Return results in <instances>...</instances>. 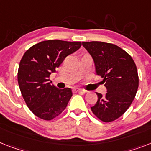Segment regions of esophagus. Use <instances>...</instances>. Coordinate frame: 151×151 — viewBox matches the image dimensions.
<instances>
[{"mask_svg":"<svg viewBox=\"0 0 151 151\" xmlns=\"http://www.w3.org/2000/svg\"><path fill=\"white\" fill-rule=\"evenodd\" d=\"M74 91L75 92H79V93H85L87 92V91L85 90H82V89H74Z\"/></svg>","mask_w":151,"mask_h":151,"instance_id":"1","label":"esophagus"}]
</instances>
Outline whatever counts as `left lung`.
I'll return each instance as SVG.
<instances>
[{
    "instance_id": "8db88e82",
    "label": "left lung",
    "mask_w": 151,
    "mask_h": 151,
    "mask_svg": "<svg viewBox=\"0 0 151 151\" xmlns=\"http://www.w3.org/2000/svg\"><path fill=\"white\" fill-rule=\"evenodd\" d=\"M82 44L107 88L104 96L96 93L98 99L91 111L104 122L115 121L126 112L136 96L139 84L136 64L130 54L115 44L101 41Z\"/></svg>"
}]
</instances>
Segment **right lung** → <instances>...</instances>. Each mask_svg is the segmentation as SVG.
<instances>
[{
  "label": "right lung",
  "instance_id": "obj_1",
  "mask_svg": "<svg viewBox=\"0 0 151 151\" xmlns=\"http://www.w3.org/2000/svg\"><path fill=\"white\" fill-rule=\"evenodd\" d=\"M81 42L48 40L30 47L19 64L17 81L21 94L33 114L50 121L67 107L72 91L51 85L50 73L56 71L65 58L79 49Z\"/></svg>",
  "mask_w": 151,
  "mask_h": 151
}]
</instances>
